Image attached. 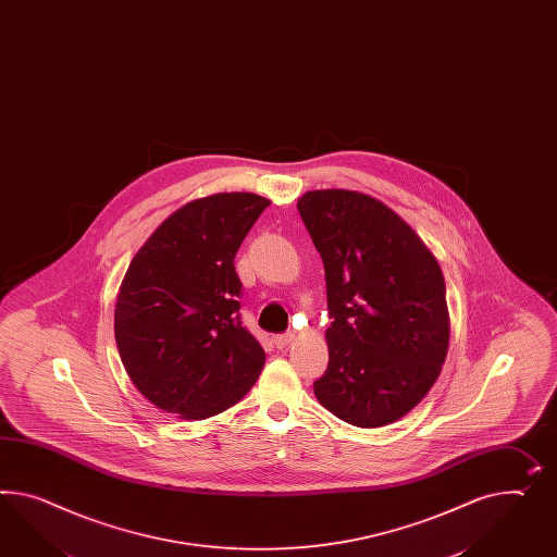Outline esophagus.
Masks as SVG:
<instances>
[{
  "label": "esophagus",
  "mask_w": 557,
  "mask_h": 557,
  "mask_svg": "<svg viewBox=\"0 0 557 557\" xmlns=\"http://www.w3.org/2000/svg\"><path fill=\"white\" fill-rule=\"evenodd\" d=\"M292 341H294L292 332H284V334H275L273 336V345L277 346V348H286Z\"/></svg>",
  "instance_id": "esophagus-1"
}]
</instances>
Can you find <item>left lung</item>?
Instances as JSON below:
<instances>
[{
    "label": "left lung",
    "mask_w": 557,
    "mask_h": 557,
    "mask_svg": "<svg viewBox=\"0 0 557 557\" xmlns=\"http://www.w3.org/2000/svg\"><path fill=\"white\" fill-rule=\"evenodd\" d=\"M298 211L324 263L334 320L318 401L357 428L387 425L420 404L446 359L442 270L413 228L373 196L314 190Z\"/></svg>",
    "instance_id": "1"
}]
</instances>
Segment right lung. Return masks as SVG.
Returning <instances> with one entry per match:
<instances>
[{
    "instance_id": "add662e5",
    "label": "right lung",
    "mask_w": 557,
    "mask_h": 557,
    "mask_svg": "<svg viewBox=\"0 0 557 557\" xmlns=\"http://www.w3.org/2000/svg\"><path fill=\"white\" fill-rule=\"evenodd\" d=\"M268 198L223 193L170 214L132 259L115 306V341L153 406L205 420L256 383L265 350L243 326L235 256Z\"/></svg>"
}]
</instances>
